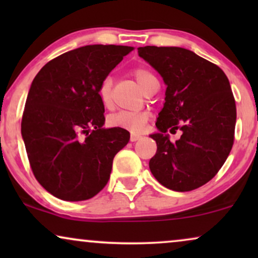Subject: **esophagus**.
Segmentation results:
<instances>
[{"mask_svg":"<svg viewBox=\"0 0 258 258\" xmlns=\"http://www.w3.org/2000/svg\"><path fill=\"white\" fill-rule=\"evenodd\" d=\"M141 137L142 136L137 135V134H132V135H130V141H132V142H136V141H139Z\"/></svg>","mask_w":258,"mask_h":258,"instance_id":"1","label":"esophagus"}]
</instances>
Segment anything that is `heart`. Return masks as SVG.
<instances>
[{
    "label": "heart",
    "mask_w": 258,
    "mask_h": 258,
    "mask_svg": "<svg viewBox=\"0 0 258 258\" xmlns=\"http://www.w3.org/2000/svg\"><path fill=\"white\" fill-rule=\"evenodd\" d=\"M134 76L140 87L144 90L146 87L151 81L155 80V76L149 70L143 68H137L134 72ZM111 84L112 80L110 77H104L98 86V97L103 105H109L111 102ZM148 121V114L146 111L137 110H119L112 112L108 116L107 123L111 128L117 129H126L130 132H139L146 124Z\"/></svg>",
    "instance_id": "obj_1"
}]
</instances>
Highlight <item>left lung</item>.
I'll list each match as a JSON object with an SVG mask.
<instances>
[{
	"label": "left lung",
	"instance_id": "8db88e82",
	"mask_svg": "<svg viewBox=\"0 0 258 258\" xmlns=\"http://www.w3.org/2000/svg\"><path fill=\"white\" fill-rule=\"evenodd\" d=\"M137 50L167 86L158 133L150 135L157 144L151 174L175 191L200 188L217 174L234 144L236 104L228 77L188 49L147 45ZM177 128L181 139L172 144L165 133Z\"/></svg>",
	"mask_w": 258,
	"mask_h": 258
}]
</instances>
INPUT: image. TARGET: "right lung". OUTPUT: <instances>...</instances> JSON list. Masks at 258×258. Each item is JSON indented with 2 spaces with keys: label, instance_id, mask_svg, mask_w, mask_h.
<instances>
[{
  "label": "right lung",
  "instance_id": "1",
  "mask_svg": "<svg viewBox=\"0 0 258 258\" xmlns=\"http://www.w3.org/2000/svg\"><path fill=\"white\" fill-rule=\"evenodd\" d=\"M134 50L86 45L57 56L31 83L21 133L38 183L63 201L97 195L110 177L115 155L129 142L125 129H104L101 81Z\"/></svg>",
  "mask_w": 258,
  "mask_h": 258
}]
</instances>
